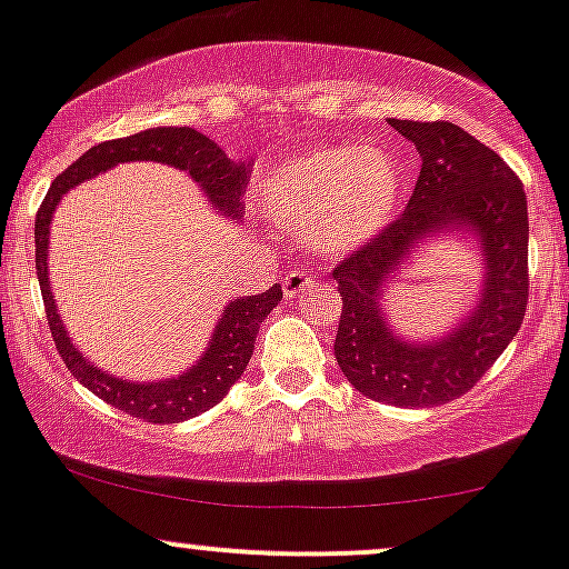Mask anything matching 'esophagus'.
I'll use <instances>...</instances> for the list:
<instances>
[{
    "label": "esophagus",
    "instance_id": "esophagus-1",
    "mask_svg": "<svg viewBox=\"0 0 569 569\" xmlns=\"http://www.w3.org/2000/svg\"><path fill=\"white\" fill-rule=\"evenodd\" d=\"M315 284V271L311 268H296V271H287L282 277V290L284 296H298L303 287Z\"/></svg>",
    "mask_w": 569,
    "mask_h": 569
}]
</instances>
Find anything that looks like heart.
Masks as SVG:
<instances>
[{"label": "heart", "mask_w": 569, "mask_h": 569, "mask_svg": "<svg viewBox=\"0 0 569 569\" xmlns=\"http://www.w3.org/2000/svg\"><path fill=\"white\" fill-rule=\"evenodd\" d=\"M262 209L301 228L315 249L350 252L393 219L401 198V170L377 146H320L301 151L258 184Z\"/></svg>", "instance_id": "1"}]
</instances>
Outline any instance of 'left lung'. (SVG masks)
Listing matches in <instances>:
<instances>
[{"label": "left lung", "instance_id": "1", "mask_svg": "<svg viewBox=\"0 0 569 569\" xmlns=\"http://www.w3.org/2000/svg\"><path fill=\"white\" fill-rule=\"evenodd\" d=\"M420 151V176L401 217L336 262L341 317L333 352L358 393L393 407L458 399L497 363L529 301L527 194L497 151L450 121L390 119ZM439 229H472L487 258L479 307L433 346H407L387 328L379 292L389 273Z\"/></svg>", "mask_w": 569, "mask_h": 569}]
</instances>
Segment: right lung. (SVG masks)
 <instances>
[{
  "mask_svg": "<svg viewBox=\"0 0 569 569\" xmlns=\"http://www.w3.org/2000/svg\"><path fill=\"white\" fill-rule=\"evenodd\" d=\"M136 160H154L173 164L179 170H189V176L203 187V192L209 194L211 203L219 211H224L228 217L230 213L238 217V206H241L238 198L247 187V164L230 160L213 140L194 132L192 127L143 130L138 136L91 146L87 154L78 157L64 173L53 179L51 189L42 198L38 219H34V249H38L34 266H38V282L42 290V303H46L48 326H51L57 350L67 369H70V375L81 385H87L91 393L100 396L102 401L132 415V418L146 420V423H179V420L206 412V409L219 405L228 396L230 385L247 369L254 350V339H258V328L282 298V287L273 284L260 296L236 298L233 303H228L206 356L198 360V366H192L187 375L176 377V380L146 385L127 382L91 366L72 347L70 336H67L62 320L57 315L51 287H48V224H51V213L64 192H70L72 187L91 179V176L113 168L116 162Z\"/></svg>",
  "mask_w": 569,
  "mask_h": 569,
  "instance_id": "right-lung-1",
  "label": "right lung"
}]
</instances>
